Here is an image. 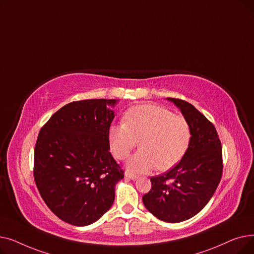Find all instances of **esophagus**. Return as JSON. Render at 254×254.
<instances>
[{"mask_svg":"<svg viewBox=\"0 0 254 254\" xmlns=\"http://www.w3.org/2000/svg\"><path fill=\"white\" fill-rule=\"evenodd\" d=\"M126 177H127V178H128V179H131V180H136V179H138V178H139V176H138V175L131 174V173H129V172H127V173H126Z\"/></svg>","mask_w":254,"mask_h":254,"instance_id":"esophagus-1","label":"esophagus"}]
</instances>
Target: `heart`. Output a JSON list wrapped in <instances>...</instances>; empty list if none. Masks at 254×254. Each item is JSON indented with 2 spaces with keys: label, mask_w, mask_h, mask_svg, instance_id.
<instances>
[{
  "label": "heart",
  "mask_w": 254,
  "mask_h": 254,
  "mask_svg": "<svg viewBox=\"0 0 254 254\" xmlns=\"http://www.w3.org/2000/svg\"><path fill=\"white\" fill-rule=\"evenodd\" d=\"M191 129L188 120L158 105H139L125 114V124L109 128V144L117 159H127L136 146H141L127 163L134 173H147L155 167L169 170L188 152Z\"/></svg>",
  "instance_id": "obj_1"
}]
</instances>
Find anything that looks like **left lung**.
I'll return each mask as SVG.
<instances>
[{
    "label": "left lung",
    "mask_w": 254,
    "mask_h": 254,
    "mask_svg": "<svg viewBox=\"0 0 254 254\" xmlns=\"http://www.w3.org/2000/svg\"><path fill=\"white\" fill-rule=\"evenodd\" d=\"M181 110L191 129V141L181 161L150 178L151 190L142 197L152 214L166 222L188 220L214 194L222 176V147L215 127L194 106L169 98Z\"/></svg>",
    "instance_id": "left-lung-1"
}]
</instances>
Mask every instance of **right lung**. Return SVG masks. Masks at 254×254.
Returning a JSON list of instances; mask_svg holds the SVG:
<instances>
[{"label": "right lung", "mask_w": 254, "mask_h": 254, "mask_svg": "<svg viewBox=\"0 0 254 254\" xmlns=\"http://www.w3.org/2000/svg\"><path fill=\"white\" fill-rule=\"evenodd\" d=\"M117 100L66 104L40 129L35 146L34 178L43 201L73 225L100 219L115 198L125 171L109 149V128Z\"/></svg>", "instance_id": "add662e5"}]
</instances>
